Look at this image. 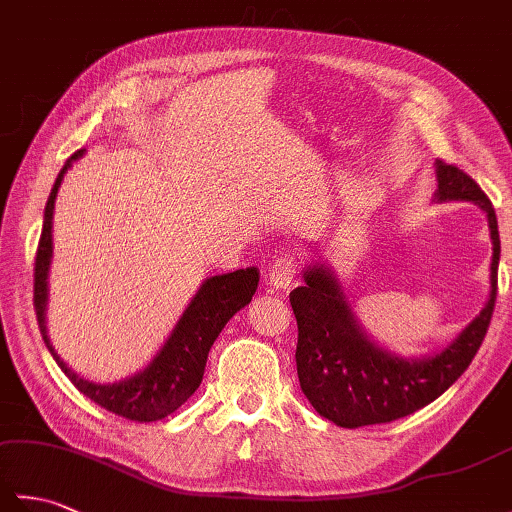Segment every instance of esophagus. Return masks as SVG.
<instances>
[{"mask_svg": "<svg viewBox=\"0 0 512 512\" xmlns=\"http://www.w3.org/2000/svg\"><path fill=\"white\" fill-rule=\"evenodd\" d=\"M297 277V259L292 255L277 257L268 270V284L275 290H286Z\"/></svg>", "mask_w": 512, "mask_h": 512, "instance_id": "1", "label": "esophagus"}]
</instances>
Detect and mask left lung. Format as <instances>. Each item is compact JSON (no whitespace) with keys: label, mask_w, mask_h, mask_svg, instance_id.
I'll use <instances>...</instances> for the list:
<instances>
[{"label":"left lung","mask_w":512,"mask_h":512,"mask_svg":"<svg viewBox=\"0 0 512 512\" xmlns=\"http://www.w3.org/2000/svg\"><path fill=\"white\" fill-rule=\"evenodd\" d=\"M433 202H473L486 213L493 242L491 292L480 314L442 347L422 358H405L380 347L358 323L339 275L323 259L303 270L306 284L290 292L297 317V374L301 391L319 416L356 429L391 422L442 396L480 350L497 299L499 231L491 200L471 176L436 160Z\"/></svg>","instance_id":"left-lung-1"}]
</instances>
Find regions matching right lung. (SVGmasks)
<instances>
[{
	"label": "right lung",
	"instance_id": "add662e5",
	"mask_svg": "<svg viewBox=\"0 0 512 512\" xmlns=\"http://www.w3.org/2000/svg\"><path fill=\"white\" fill-rule=\"evenodd\" d=\"M85 149H79L65 162L59 171L50 198L43 211V228L39 237L37 259H35V310L43 343L50 350L52 358L61 367V372L72 380V385L83 396L94 400L96 405L136 422H154L167 418L169 413L182 407L193 391L200 387L206 358H209L211 345L224 330V325L233 319V314L248 306L253 299L259 270L255 266L239 268L235 273L215 275L202 281L189 306L184 308L176 328L167 336L165 345L151 358L145 369L118 383H94L83 378L63 361L54 350L46 328V308H48V275L52 264V215L54 202L61 187L65 171L72 167L74 160L83 158Z\"/></svg>",
	"mask_w": 512,
	"mask_h": 512
}]
</instances>
